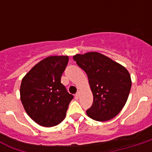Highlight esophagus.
I'll return each mask as SVG.
<instances>
[{"label": "esophagus", "mask_w": 152, "mask_h": 152, "mask_svg": "<svg viewBox=\"0 0 152 152\" xmlns=\"http://www.w3.org/2000/svg\"><path fill=\"white\" fill-rule=\"evenodd\" d=\"M80 91H77V93H76V95H75V98H76V99H79V98H80Z\"/></svg>", "instance_id": "34e87169"}]
</instances>
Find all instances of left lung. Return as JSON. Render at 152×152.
Returning <instances> with one entry per match:
<instances>
[{"mask_svg": "<svg viewBox=\"0 0 152 152\" xmlns=\"http://www.w3.org/2000/svg\"><path fill=\"white\" fill-rule=\"evenodd\" d=\"M73 60L84 70L93 94V104L86 111L89 118L106 121L120 113L125 106L132 86L127 69L98 52L76 54Z\"/></svg>", "mask_w": 152, "mask_h": 152, "instance_id": "1", "label": "left lung"}]
</instances>
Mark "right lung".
I'll use <instances>...</instances> for the list:
<instances>
[{"label": "right lung", "instance_id": "obj_1", "mask_svg": "<svg viewBox=\"0 0 152 152\" xmlns=\"http://www.w3.org/2000/svg\"><path fill=\"white\" fill-rule=\"evenodd\" d=\"M69 62L68 56H50L36 64L20 85V99L27 115L43 127L57 125L64 120L73 95L61 83Z\"/></svg>", "mask_w": 152, "mask_h": 152}]
</instances>
